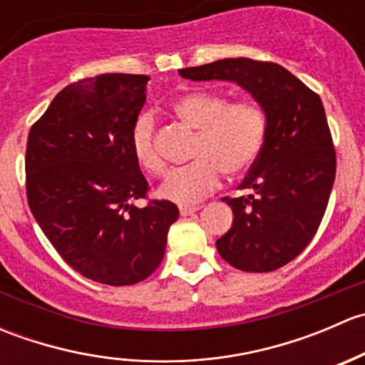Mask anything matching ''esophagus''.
I'll list each match as a JSON object with an SVG mask.
<instances>
[{"label": "esophagus", "instance_id": "1", "mask_svg": "<svg viewBox=\"0 0 365 365\" xmlns=\"http://www.w3.org/2000/svg\"><path fill=\"white\" fill-rule=\"evenodd\" d=\"M200 208L201 206H180V215L182 217L192 215V213H196Z\"/></svg>", "mask_w": 365, "mask_h": 365}]
</instances>
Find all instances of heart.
Masks as SVG:
<instances>
[{
	"label": "heart",
	"instance_id": "1",
	"mask_svg": "<svg viewBox=\"0 0 365 365\" xmlns=\"http://www.w3.org/2000/svg\"><path fill=\"white\" fill-rule=\"evenodd\" d=\"M173 114L197 130L190 150V164L175 169L159 189L162 200L192 205L219 185L220 173L240 176L252 168L267 139V113L256 101L230 102L215 90H196L176 98ZM130 150L139 168L150 176L168 169L157 146V125L143 113L130 128Z\"/></svg>",
	"mask_w": 365,
	"mask_h": 365
}]
</instances>
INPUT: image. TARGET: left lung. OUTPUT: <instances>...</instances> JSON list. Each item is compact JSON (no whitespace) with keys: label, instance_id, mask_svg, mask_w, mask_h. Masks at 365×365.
Returning <instances> with one entry per match:
<instances>
[{"label":"left lung","instance_id":"obj_1","mask_svg":"<svg viewBox=\"0 0 365 365\" xmlns=\"http://www.w3.org/2000/svg\"><path fill=\"white\" fill-rule=\"evenodd\" d=\"M192 81H235L267 113V139L240 189L222 197L233 224L217 240L220 257L244 272H274L311 244L336 180V148L318 93L272 61L226 58L180 70Z\"/></svg>","mask_w":365,"mask_h":365}]
</instances>
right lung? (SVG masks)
<instances>
[{"mask_svg": "<svg viewBox=\"0 0 365 365\" xmlns=\"http://www.w3.org/2000/svg\"><path fill=\"white\" fill-rule=\"evenodd\" d=\"M148 77L102 73L65 86L31 125L26 196L70 268L109 286L145 281L162 263L178 208L150 200L130 150ZM145 199V207H135Z\"/></svg>", "mask_w": 365, "mask_h": 365, "instance_id": "right-lung-1", "label": "right lung"}]
</instances>
